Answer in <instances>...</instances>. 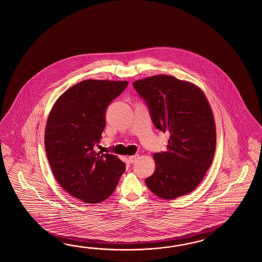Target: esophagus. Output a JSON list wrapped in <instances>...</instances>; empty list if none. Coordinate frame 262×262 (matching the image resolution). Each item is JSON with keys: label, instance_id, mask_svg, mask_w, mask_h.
Returning a JSON list of instances; mask_svg holds the SVG:
<instances>
[{"label": "esophagus", "instance_id": "34e87169", "mask_svg": "<svg viewBox=\"0 0 262 262\" xmlns=\"http://www.w3.org/2000/svg\"><path fill=\"white\" fill-rule=\"evenodd\" d=\"M138 157H139V155H135V156H129V162H130L131 164H133L134 162L136 161V160L138 159Z\"/></svg>", "mask_w": 262, "mask_h": 262}]
</instances>
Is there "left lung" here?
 <instances>
[{"instance_id": "obj_1", "label": "left lung", "mask_w": 262, "mask_h": 262, "mask_svg": "<svg viewBox=\"0 0 262 262\" xmlns=\"http://www.w3.org/2000/svg\"><path fill=\"white\" fill-rule=\"evenodd\" d=\"M133 87L156 128L170 134L167 150L154 155L156 170L145 183L165 200L188 194L202 181L215 151V124L206 96L194 84L167 75L137 80Z\"/></svg>"}]
</instances>
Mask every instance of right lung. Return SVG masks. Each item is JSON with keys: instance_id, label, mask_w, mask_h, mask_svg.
<instances>
[{"instance_id": "add662e5", "label": "right lung", "mask_w": 262, "mask_h": 262, "mask_svg": "<svg viewBox=\"0 0 262 262\" xmlns=\"http://www.w3.org/2000/svg\"><path fill=\"white\" fill-rule=\"evenodd\" d=\"M127 81L88 79L56 101L47 122L45 148L57 182L87 203L105 201L117 186L125 164L112 154L95 152L106 126L107 106Z\"/></svg>"}]
</instances>
